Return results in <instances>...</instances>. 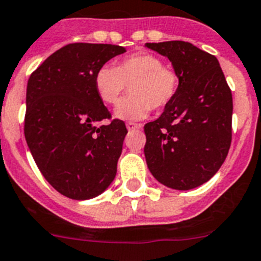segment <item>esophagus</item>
<instances>
[{
	"label": "esophagus",
	"mask_w": 261,
	"mask_h": 261,
	"mask_svg": "<svg viewBox=\"0 0 261 261\" xmlns=\"http://www.w3.org/2000/svg\"><path fill=\"white\" fill-rule=\"evenodd\" d=\"M126 127H127L128 131H133V130H136V128H140L142 127V125H140V123H135V122H127Z\"/></svg>",
	"instance_id": "esophagus-1"
}]
</instances>
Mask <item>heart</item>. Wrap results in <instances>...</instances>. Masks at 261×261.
<instances>
[{"mask_svg":"<svg viewBox=\"0 0 261 261\" xmlns=\"http://www.w3.org/2000/svg\"><path fill=\"white\" fill-rule=\"evenodd\" d=\"M179 75L152 53H136L118 61L116 67L102 66L95 74V90L107 105H117L130 86L131 96L116 109L126 121L145 118L153 109L170 104L179 90Z\"/></svg>","mask_w":261,"mask_h":261,"instance_id":"1","label":"heart"}]
</instances>
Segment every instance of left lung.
<instances>
[{"mask_svg":"<svg viewBox=\"0 0 261 261\" xmlns=\"http://www.w3.org/2000/svg\"><path fill=\"white\" fill-rule=\"evenodd\" d=\"M179 75L177 96L144 126L145 161L160 183L191 190L210 180L231 144L233 97L215 56L186 41L147 43Z\"/></svg>","mask_w":261,"mask_h":261,"instance_id":"obj_1","label":"left lung"}]
</instances>
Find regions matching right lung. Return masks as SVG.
<instances>
[{
  "label": "right lung",
  "instance_id": "obj_1",
  "mask_svg": "<svg viewBox=\"0 0 261 261\" xmlns=\"http://www.w3.org/2000/svg\"><path fill=\"white\" fill-rule=\"evenodd\" d=\"M126 49L74 43L49 56L31 74L25 96L24 136L37 168L60 194L92 199L109 187L127 134L95 90V74Z\"/></svg>",
  "mask_w": 261,
  "mask_h": 261
}]
</instances>
